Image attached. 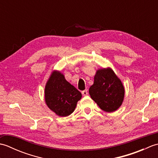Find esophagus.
I'll list each match as a JSON object with an SVG mask.
<instances>
[{
  "label": "esophagus",
  "instance_id": "34e87169",
  "mask_svg": "<svg viewBox=\"0 0 158 158\" xmlns=\"http://www.w3.org/2000/svg\"><path fill=\"white\" fill-rule=\"evenodd\" d=\"M81 93H82V94L83 95V96H87L88 94V90L87 89H85V90H83V91H82L81 92Z\"/></svg>",
  "mask_w": 158,
  "mask_h": 158
}]
</instances>
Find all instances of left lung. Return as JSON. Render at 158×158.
I'll return each mask as SVG.
<instances>
[{
  "label": "left lung",
  "instance_id": "8db88e82",
  "mask_svg": "<svg viewBox=\"0 0 158 158\" xmlns=\"http://www.w3.org/2000/svg\"><path fill=\"white\" fill-rule=\"evenodd\" d=\"M124 92L122 81L110 68L97 70L94 82L89 89L91 98L106 112L119 109L123 102Z\"/></svg>",
  "mask_w": 158,
  "mask_h": 158
}]
</instances>
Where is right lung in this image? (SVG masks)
Here are the masks:
<instances>
[{"mask_svg":"<svg viewBox=\"0 0 158 158\" xmlns=\"http://www.w3.org/2000/svg\"><path fill=\"white\" fill-rule=\"evenodd\" d=\"M81 96V93L67 81L61 73H52L45 89V102L52 111L61 117L70 115Z\"/></svg>","mask_w":158,"mask_h":158,"instance_id":"obj_1","label":"right lung"}]
</instances>
